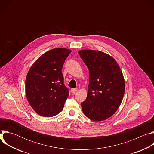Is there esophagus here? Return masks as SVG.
<instances>
[{
    "label": "esophagus",
    "instance_id": "1",
    "mask_svg": "<svg viewBox=\"0 0 154 154\" xmlns=\"http://www.w3.org/2000/svg\"><path fill=\"white\" fill-rule=\"evenodd\" d=\"M78 90L77 88H74V89H71V93H74L75 92H77Z\"/></svg>",
    "mask_w": 154,
    "mask_h": 154
}]
</instances>
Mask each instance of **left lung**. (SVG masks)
Here are the masks:
<instances>
[{"label": "left lung", "mask_w": 154, "mask_h": 154, "mask_svg": "<svg viewBox=\"0 0 154 154\" xmlns=\"http://www.w3.org/2000/svg\"><path fill=\"white\" fill-rule=\"evenodd\" d=\"M79 54L89 69L88 91L81 103L82 111L93 121L106 120L117 111L124 97L121 69L112 57L103 52L81 50Z\"/></svg>", "instance_id": "obj_1"}]
</instances>
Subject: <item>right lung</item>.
I'll list each match as a JSON object with an SVG mask.
<instances>
[{"mask_svg": "<svg viewBox=\"0 0 154 154\" xmlns=\"http://www.w3.org/2000/svg\"><path fill=\"white\" fill-rule=\"evenodd\" d=\"M71 51L55 48L42 54L30 68L26 79V93L33 110L44 117L57 115L63 109L69 91L61 72Z\"/></svg>", "mask_w": 154, "mask_h": 154, "instance_id": "obj_1", "label": "right lung"}]
</instances>
